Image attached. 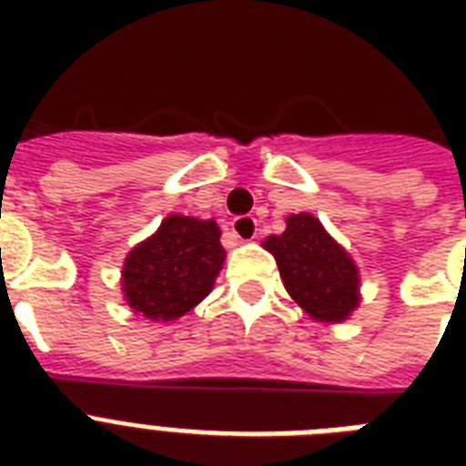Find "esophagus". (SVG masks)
Here are the masks:
<instances>
[{
  "label": "esophagus",
  "instance_id": "obj_1",
  "mask_svg": "<svg viewBox=\"0 0 466 466\" xmlns=\"http://www.w3.org/2000/svg\"><path fill=\"white\" fill-rule=\"evenodd\" d=\"M232 234L239 241H251L258 234V225L254 218H237L232 222Z\"/></svg>",
  "mask_w": 466,
  "mask_h": 466
}]
</instances>
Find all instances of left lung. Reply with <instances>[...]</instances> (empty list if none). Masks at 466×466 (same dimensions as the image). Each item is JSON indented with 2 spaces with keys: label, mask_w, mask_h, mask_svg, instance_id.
<instances>
[{
  "label": "left lung",
  "mask_w": 466,
  "mask_h": 466,
  "mask_svg": "<svg viewBox=\"0 0 466 466\" xmlns=\"http://www.w3.org/2000/svg\"><path fill=\"white\" fill-rule=\"evenodd\" d=\"M263 248L276 256L288 295L321 324H340L360 307V270L353 256L326 232L311 212L285 219Z\"/></svg>",
  "instance_id": "8db88e82"
}]
</instances>
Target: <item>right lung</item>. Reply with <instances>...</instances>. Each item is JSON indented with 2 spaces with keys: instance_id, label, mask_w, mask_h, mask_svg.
<instances>
[{
  "instance_id": "1",
  "label": "right lung",
  "mask_w": 466,
  "mask_h": 466,
  "mask_svg": "<svg viewBox=\"0 0 466 466\" xmlns=\"http://www.w3.org/2000/svg\"><path fill=\"white\" fill-rule=\"evenodd\" d=\"M215 219L168 215L130 248L120 270L123 299L135 314L167 324L200 305L215 288L227 254Z\"/></svg>"
}]
</instances>
